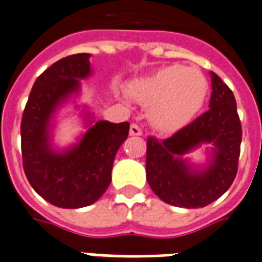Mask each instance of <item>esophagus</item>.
I'll use <instances>...</instances> for the list:
<instances>
[{
  "label": "esophagus",
  "mask_w": 262,
  "mask_h": 262,
  "mask_svg": "<svg viewBox=\"0 0 262 262\" xmlns=\"http://www.w3.org/2000/svg\"><path fill=\"white\" fill-rule=\"evenodd\" d=\"M129 134L142 135V129L140 128V125H137V124H131V127H129Z\"/></svg>",
  "instance_id": "esophagus-1"
}]
</instances>
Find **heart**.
<instances>
[{
  "instance_id": "b5f03b06",
  "label": "heart",
  "mask_w": 262,
  "mask_h": 262,
  "mask_svg": "<svg viewBox=\"0 0 262 262\" xmlns=\"http://www.w3.org/2000/svg\"><path fill=\"white\" fill-rule=\"evenodd\" d=\"M209 84L202 72L170 64L131 83L129 92L142 104L152 105L149 118L164 133L181 129L193 120L207 96Z\"/></svg>"
}]
</instances>
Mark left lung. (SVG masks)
<instances>
[{
    "label": "left lung",
    "mask_w": 262,
    "mask_h": 262,
    "mask_svg": "<svg viewBox=\"0 0 262 262\" xmlns=\"http://www.w3.org/2000/svg\"><path fill=\"white\" fill-rule=\"evenodd\" d=\"M210 75V108L169 138L146 140V181L159 199L178 207L210 205L227 192L238 169L243 131L234 94ZM202 143L215 145L213 159L205 171H193L181 157Z\"/></svg>",
    "instance_id": "obj_1"
}]
</instances>
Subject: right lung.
Instances as JSON below:
<instances>
[{"label": "right lung", "mask_w": 262, "mask_h": 262, "mask_svg": "<svg viewBox=\"0 0 262 262\" xmlns=\"http://www.w3.org/2000/svg\"><path fill=\"white\" fill-rule=\"evenodd\" d=\"M89 53L53 63L33 83L21 121L22 165L31 186L52 205L79 209L97 202L111 182L113 162L129 124L97 121L66 152L49 145V121L56 107L90 75Z\"/></svg>", "instance_id": "right-lung-1"}]
</instances>
